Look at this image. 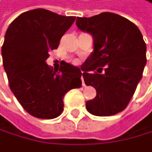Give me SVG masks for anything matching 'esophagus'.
Returning a JSON list of instances; mask_svg holds the SVG:
<instances>
[{
  "instance_id": "1",
  "label": "esophagus",
  "mask_w": 152,
  "mask_h": 152,
  "mask_svg": "<svg viewBox=\"0 0 152 152\" xmlns=\"http://www.w3.org/2000/svg\"><path fill=\"white\" fill-rule=\"evenodd\" d=\"M81 79H82V85L85 86V82H84V78H83V77H81Z\"/></svg>"
}]
</instances>
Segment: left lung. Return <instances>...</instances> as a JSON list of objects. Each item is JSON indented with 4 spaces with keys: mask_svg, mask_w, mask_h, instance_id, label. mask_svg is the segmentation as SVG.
Wrapping results in <instances>:
<instances>
[{
    "mask_svg": "<svg viewBox=\"0 0 152 152\" xmlns=\"http://www.w3.org/2000/svg\"><path fill=\"white\" fill-rule=\"evenodd\" d=\"M77 26L93 37V52L81 67L96 97L86 102L91 114L112 116L126 108L147 62L146 43L137 26L114 13L77 18ZM96 71V72H94Z\"/></svg>",
    "mask_w": 152,
    "mask_h": 152,
    "instance_id": "obj_1",
    "label": "left lung"
}]
</instances>
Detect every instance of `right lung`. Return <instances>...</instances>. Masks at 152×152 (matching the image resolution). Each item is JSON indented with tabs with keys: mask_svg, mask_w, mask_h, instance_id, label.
Segmentation results:
<instances>
[{
	"mask_svg": "<svg viewBox=\"0 0 152 152\" xmlns=\"http://www.w3.org/2000/svg\"><path fill=\"white\" fill-rule=\"evenodd\" d=\"M75 19L38 8L19 15L6 31L1 56L9 86L22 107L35 118L59 117L65 93L82 84L78 67L62 61L55 70L45 62Z\"/></svg>",
	"mask_w": 152,
	"mask_h": 152,
	"instance_id": "obj_1",
	"label": "right lung"
}]
</instances>
